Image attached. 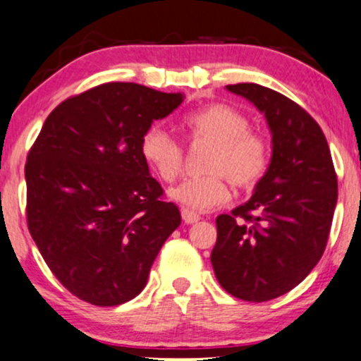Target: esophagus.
<instances>
[{
	"mask_svg": "<svg viewBox=\"0 0 361 361\" xmlns=\"http://www.w3.org/2000/svg\"><path fill=\"white\" fill-rule=\"evenodd\" d=\"M181 217H183V221L186 224H195L200 221V215L197 212H193V210H188V209H181Z\"/></svg>",
	"mask_w": 361,
	"mask_h": 361,
	"instance_id": "34e87169",
	"label": "esophagus"
}]
</instances>
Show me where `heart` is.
<instances>
[{"label":"heart","instance_id":"heart-1","mask_svg":"<svg viewBox=\"0 0 361 361\" xmlns=\"http://www.w3.org/2000/svg\"><path fill=\"white\" fill-rule=\"evenodd\" d=\"M250 118L226 103H209L180 120L190 144H210L204 159L205 175L185 180L171 190V198L185 209L202 212L229 200V181L239 190H251L270 166L268 139L250 127ZM140 156L164 183L178 180L185 168V149L168 132L147 128L140 137Z\"/></svg>","mask_w":361,"mask_h":361}]
</instances>
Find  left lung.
<instances>
[{
    "mask_svg": "<svg viewBox=\"0 0 361 361\" xmlns=\"http://www.w3.org/2000/svg\"><path fill=\"white\" fill-rule=\"evenodd\" d=\"M263 111L273 134L267 175L250 202L215 219L210 261L221 287L247 302H267L300 283L321 259L338 200V178L324 132L279 91L229 85Z\"/></svg>",
    "mask_w": 361,
    "mask_h": 361,
    "instance_id": "8db88e82",
    "label": "left lung"
}]
</instances>
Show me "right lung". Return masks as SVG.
I'll return each instance as SVG.
<instances>
[{"instance_id":"right-lung-1","label":"right lung","mask_w":361,"mask_h":361,"mask_svg":"<svg viewBox=\"0 0 361 361\" xmlns=\"http://www.w3.org/2000/svg\"><path fill=\"white\" fill-rule=\"evenodd\" d=\"M181 102L137 82H103L59 103L28 151V231L78 299L111 307L139 295L181 224L139 149L152 120Z\"/></svg>"}]
</instances>
